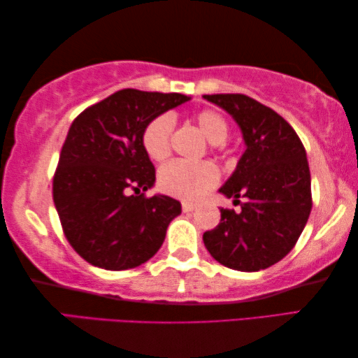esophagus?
I'll return each instance as SVG.
<instances>
[{"label": "esophagus", "mask_w": 358, "mask_h": 358, "mask_svg": "<svg viewBox=\"0 0 358 358\" xmlns=\"http://www.w3.org/2000/svg\"><path fill=\"white\" fill-rule=\"evenodd\" d=\"M196 208L195 203H189V201H182V211L184 213H192Z\"/></svg>", "instance_id": "1"}]
</instances>
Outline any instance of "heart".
<instances>
[{"label": "heart", "mask_w": 358, "mask_h": 358, "mask_svg": "<svg viewBox=\"0 0 358 358\" xmlns=\"http://www.w3.org/2000/svg\"><path fill=\"white\" fill-rule=\"evenodd\" d=\"M196 122L205 136L213 144H221L227 139L229 126L225 120L214 110H203L196 115ZM176 120L171 113H162L145 126L142 133V145L152 160H164L171 152V134ZM219 180L217 168L211 163H192L174 160L160 169L158 182L166 194L182 198V200H198L211 190Z\"/></svg>", "instance_id": "heart-1"}]
</instances>
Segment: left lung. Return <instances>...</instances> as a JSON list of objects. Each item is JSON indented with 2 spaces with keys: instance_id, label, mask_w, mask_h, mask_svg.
Returning <instances> with one entry per match:
<instances>
[{
  "instance_id": "8db88e82",
  "label": "left lung",
  "mask_w": 358,
  "mask_h": 358,
  "mask_svg": "<svg viewBox=\"0 0 358 358\" xmlns=\"http://www.w3.org/2000/svg\"><path fill=\"white\" fill-rule=\"evenodd\" d=\"M238 124L246 150L219 189L241 211L221 210V222L203 234L222 266L257 272L294 248L312 210L306 148L287 120L245 94H206ZM244 198L239 203V196Z\"/></svg>"
}]
</instances>
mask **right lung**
<instances>
[{"label":"right lung","mask_w":358,"mask_h":358,"mask_svg":"<svg viewBox=\"0 0 358 358\" xmlns=\"http://www.w3.org/2000/svg\"><path fill=\"white\" fill-rule=\"evenodd\" d=\"M189 96L122 90L87 107L71 123L54 174V205L78 255L106 271L147 262L162 248L180 203L144 196L155 166L142 145L145 126Z\"/></svg>","instance_id":"1"}]
</instances>
